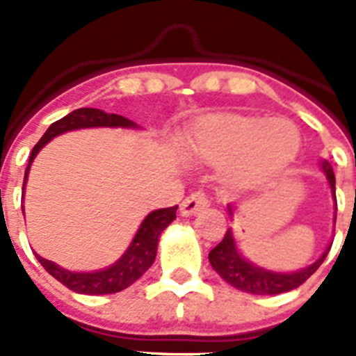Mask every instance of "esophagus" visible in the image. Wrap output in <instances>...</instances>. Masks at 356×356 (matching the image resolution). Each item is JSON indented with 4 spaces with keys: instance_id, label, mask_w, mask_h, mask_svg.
Instances as JSON below:
<instances>
[{
    "instance_id": "obj_1",
    "label": "esophagus",
    "mask_w": 356,
    "mask_h": 356,
    "mask_svg": "<svg viewBox=\"0 0 356 356\" xmlns=\"http://www.w3.org/2000/svg\"><path fill=\"white\" fill-rule=\"evenodd\" d=\"M209 205H211L209 195L203 194V192H194V194H190L188 197L183 201L181 212H183V216H192V214H197V212L207 209Z\"/></svg>"
}]
</instances>
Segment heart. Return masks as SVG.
Masks as SVG:
<instances>
[{
	"mask_svg": "<svg viewBox=\"0 0 356 356\" xmlns=\"http://www.w3.org/2000/svg\"><path fill=\"white\" fill-rule=\"evenodd\" d=\"M299 149V131L288 120L212 116L195 127L188 151L212 164H231L229 179L257 186L284 170Z\"/></svg>",
	"mask_w": 356,
	"mask_h": 356,
	"instance_id": "b5f03b06",
	"label": "heart"
}]
</instances>
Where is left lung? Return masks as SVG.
<instances>
[{
    "instance_id": "1",
    "label": "left lung",
    "mask_w": 356,
    "mask_h": 356,
    "mask_svg": "<svg viewBox=\"0 0 356 356\" xmlns=\"http://www.w3.org/2000/svg\"><path fill=\"white\" fill-rule=\"evenodd\" d=\"M321 170L327 175V181L331 184L332 197L337 201V188H334L337 179H334L332 166L327 161H323L321 162ZM229 214H233L231 205H229ZM334 222H337V218H334ZM329 249H331V245L323 251L320 259L307 266V268H303V270L292 271V273H277V271L264 270V268L251 264L245 257H242V253L238 251L236 243H234L231 229H227L222 242L209 253V260H211V266L216 270L218 275L222 277L225 282H229L231 286L238 288L242 292L257 293V296H275V293L290 292L293 288L301 286L320 268L321 262L325 260L327 253H329Z\"/></svg>"
}]
</instances>
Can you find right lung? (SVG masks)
<instances>
[{
  "mask_svg": "<svg viewBox=\"0 0 356 356\" xmlns=\"http://www.w3.org/2000/svg\"><path fill=\"white\" fill-rule=\"evenodd\" d=\"M86 127H138L136 123L131 120L123 118L120 114H107L99 111V108H77L68 116L57 120L55 123L49 125L44 136L38 140V144L33 147L29 156V164L25 168L24 177V190L27 183V175H29V168L35 161L36 153L44 147L51 138L58 134L75 131V129H86ZM24 211V207H22ZM175 212L177 205L170 207V209H159V211L149 212L145 220L142 222L140 229L134 234L133 242L127 248V251L122 254L113 266H108L105 270L92 271V273H81V271H70L64 270L60 266L47 259H42L36 254V259L44 266V270L63 282L64 286L74 290L77 293H88V296H105V293H116L131 286L136 279L144 275L145 271L149 270L151 264L155 262L156 257V245H159V236L170 223L175 220Z\"/></svg>",
  "mask_w": 356,
  "mask_h": 356,
  "instance_id": "obj_1",
  "label": "right lung"
}]
</instances>
